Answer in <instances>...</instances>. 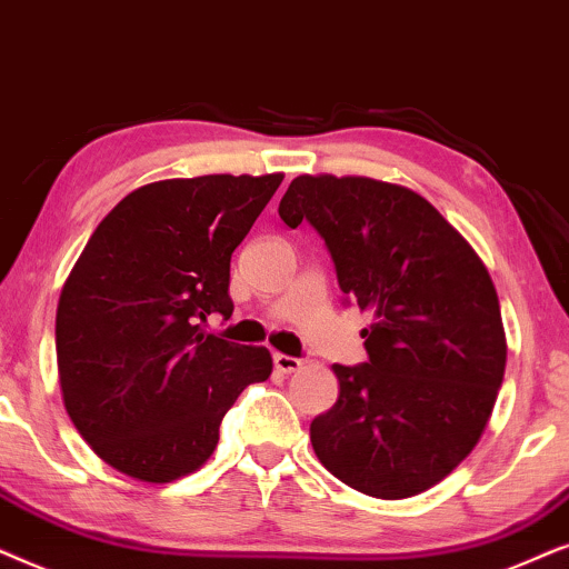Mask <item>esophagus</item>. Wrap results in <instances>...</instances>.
Wrapping results in <instances>:
<instances>
[{
  "instance_id": "34e87169",
  "label": "esophagus",
  "mask_w": 569,
  "mask_h": 569,
  "mask_svg": "<svg viewBox=\"0 0 569 569\" xmlns=\"http://www.w3.org/2000/svg\"><path fill=\"white\" fill-rule=\"evenodd\" d=\"M272 363H276V369H278V372H283V375H291V372H297V369L301 367V359H297V356L276 353V356H272Z\"/></svg>"
}]
</instances>
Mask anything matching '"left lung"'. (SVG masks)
Segmentation results:
<instances>
[{"mask_svg": "<svg viewBox=\"0 0 569 569\" xmlns=\"http://www.w3.org/2000/svg\"><path fill=\"white\" fill-rule=\"evenodd\" d=\"M278 216L320 233L346 305L372 315L369 359L332 363L340 396L309 427L317 458L361 495H421L476 448L502 388L507 343L487 268L435 206L388 181L305 173Z\"/></svg>", "mask_w": 569, "mask_h": 569, "instance_id": "left-lung-1", "label": "left lung"}]
</instances>
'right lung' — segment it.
Returning a JSON list of instances; mask_svg holds the SVG:
<instances>
[{
    "label": "right lung",
    "mask_w": 569,
    "mask_h": 569,
    "mask_svg": "<svg viewBox=\"0 0 569 569\" xmlns=\"http://www.w3.org/2000/svg\"><path fill=\"white\" fill-rule=\"evenodd\" d=\"M283 173H210L134 189L98 223L57 307L64 408L101 460L166 483L213 456L270 351L202 332L233 312L231 254Z\"/></svg>",
    "instance_id": "right-lung-1"
}]
</instances>
